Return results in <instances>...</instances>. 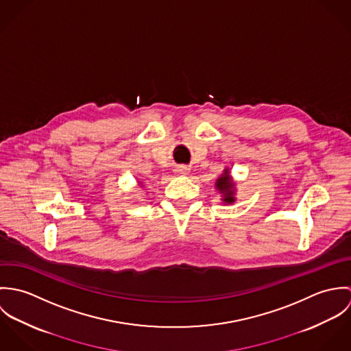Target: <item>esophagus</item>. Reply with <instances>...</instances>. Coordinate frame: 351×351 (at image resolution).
<instances>
[{
    "label": "esophagus",
    "mask_w": 351,
    "mask_h": 351,
    "mask_svg": "<svg viewBox=\"0 0 351 351\" xmlns=\"http://www.w3.org/2000/svg\"><path fill=\"white\" fill-rule=\"evenodd\" d=\"M174 171H176V174H178V176H185V174L189 173V169H188L186 166L181 165V166H177V167L174 169Z\"/></svg>",
    "instance_id": "obj_1"
}]
</instances>
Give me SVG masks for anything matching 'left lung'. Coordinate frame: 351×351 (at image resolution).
Masks as SVG:
<instances>
[{
    "label": "left lung",
    "instance_id": "1",
    "mask_svg": "<svg viewBox=\"0 0 351 351\" xmlns=\"http://www.w3.org/2000/svg\"><path fill=\"white\" fill-rule=\"evenodd\" d=\"M216 189L223 195L221 200L226 204H232L235 201V184L232 182L228 169H226L224 173L216 180Z\"/></svg>",
    "mask_w": 351,
    "mask_h": 351
}]
</instances>
